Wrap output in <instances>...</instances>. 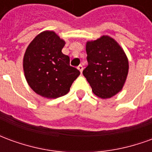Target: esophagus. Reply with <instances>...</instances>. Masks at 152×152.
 Instances as JSON below:
<instances>
[{"mask_svg": "<svg viewBox=\"0 0 152 152\" xmlns=\"http://www.w3.org/2000/svg\"><path fill=\"white\" fill-rule=\"evenodd\" d=\"M77 68H78V70H79L80 72V73H82V71H83V66H82V65H79V66H77Z\"/></svg>", "mask_w": 152, "mask_h": 152, "instance_id": "34e87169", "label": "esophagus"}]
</instances>
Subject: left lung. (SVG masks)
<instances>
[{
    "label": "left lung",
    "instance_id": "obj_1",
    "mask_svg": "<svg viewBox=\"0 0 152 152\" xmlns=\"http://www.w3.org/2000/svg\"><path fill=\"white\" fill-rule=\"evenodd\" d=\"M88 66L83 75L94 94L101 99H109L121 91L129 72V61L121 45L108 36L87 41Z\"/></svg>",
    "mask_w": 152,
    "mask_h": 152
}]
</instances>
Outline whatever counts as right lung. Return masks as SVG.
Masks as SVG:
<instances>
[{
	"instance_id": "obj_1",
	"label": "right lung",
	"mask_w": 152,
	"mask_h": 152,
	"mask_svg": "<svg viewBox=\"0 0 152 152\" xmlns=\"http://www.w3.org/2000/svg\"><path fill=\"white\" fill-rule=\"evenodd\" d=\"M65 41L53 31H45L32 40L23 57V71L31 89L47 99L69 92L80 74L70 66V58L62 53Z\"/></svg>"
}]
</instances>
